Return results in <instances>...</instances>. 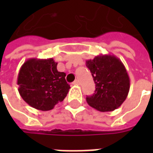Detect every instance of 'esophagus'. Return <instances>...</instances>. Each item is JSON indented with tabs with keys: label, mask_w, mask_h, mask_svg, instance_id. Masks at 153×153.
I'll use <instances>...</instances> for the list:
<instances>
[{
	"label": "esophagus",
	"mask_w": 153,
	"mask_h": 153,
	"mask_svg": "<svg viewBox=\"0 0 153 153\" xmlns=\"http://www.w3.org/2000/svg\"><path fill=\"white\" fill-rule=\"evenodd\" d=\"M73 83L74 84H75V85H79V84H80V81L79 79H76Z\"/></svg>",
	"instance_id": "esophagus-1"
}]
</instances>
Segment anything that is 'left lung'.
<instances>
[{
    "mask_svg": "<svg viewBox=\"0 0 153 153\" xmlns=\"http://www.w3.org/2000/svg\"><path fill=\"white\" fill-rule=\"evenodd\" d=\"M96 84L95 93L87 96L90 106L102 112L112 111L121 106L128 96L130 80L121 60L111 55H99L86 60Z\"/></svg>",
    "mask_w": 153,
    "mask_h": 153,
    "instance_id": "1",
    "label": "left lung"
}]
</instances>
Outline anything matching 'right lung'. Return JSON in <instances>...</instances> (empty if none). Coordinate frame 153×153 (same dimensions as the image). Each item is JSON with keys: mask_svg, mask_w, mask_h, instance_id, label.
I'll list each match as a JSON object with an SVG mask.
<instances>
[{"mask_svg": "<svg viewBox=\"0 0 153 153\" xmlns=\"http://www.w3.org/2000/svg\"><path fill=\"white\" fill-rule=\"evenodd\" d=\"M52 58L26 60L19 70L17 84L25 102L40 111H49L62 102L70 88L65 73L57 70Z\"/></svg>", "mask_w": 153, "mask_h": 153, "instance_id": "add662e5", "label": "right lung"}]
</instances>
